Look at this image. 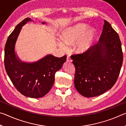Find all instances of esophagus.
<instances>
[{
  "mask_svg": "<svg viewBox=\"0 0 126 126\" xmlns=\"http://www.w3.org/2000/svg\"><path fill=\"white\" fill-rule=\"evenodd\" d=\"M67 62H72V60L71 59V58H70V57L69 56H67Z\"/></svg>",
  "mask_w": 126,
  "mask_h": 126,
  "instance_id": "esophagus-1",
  "label": "esophagus"
}]
</instances>
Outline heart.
Wrapping results in <instances>:
<instances>
[{
	"mask_svg": "<svg viewBox=\"0 0 126 126\" xmlns=\"http://www.w3.org/2000/svg\"><path fill=\"white\" fill-rule=\"evenodd\" d=\"M88 27L84 23H78L65 29L62 33V40H58L59 46L63 49H66V44H72L76 42L74 48L77 52H87L92 47L97 37L96 30Z\"/></svg>",
	"mask_w": 126,
	"mask_h": 126,
	"instance_id": "obj_1",
	"label": "heart"
}]
</instances>
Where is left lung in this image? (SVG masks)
Segmentation results:
<instances>
[{
  "mask_svg": "<svg viewBox=\"0 0 126 126\" xmlns=\"http://www.w3.org/2000/svg\"><path fill=\"white\" fill-rule=\"evenodd\" d=\"M71 58L76 68L74 86L78 92L86 97L102 94L116 83L122 65L118 33L104 20L98 42L87 52Z\"/></svg>",
  "mask_w": 126,
  "mask_h": 126,
  "instance_id": "obj_1",
  "label": "left lung"
}]
</instances>
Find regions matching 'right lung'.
Returning <instances> with one entry per match:
<instances>
[{
  "mask_svg": "<svg viewBox=\"0 0 126 126\" xmlns=\"http://www.w3.org/2000/svg\"><path fill=\"white\" fill-rule=\"evenodd\" d=\"M33 21L27 18L16 25L8 38L4 49V65L13 84L25 97L38 98L50 90L57 71L62 67L67 56L58 58L52 54L33 63L21 61L15 53V45L22 27ZM45 22H42L43 24Z\"/></svg>",
  "mask_w": 126,
  "mask_h": 126,
  "instance_id": "1",
  "label": "right lung"
}]
</instances>
